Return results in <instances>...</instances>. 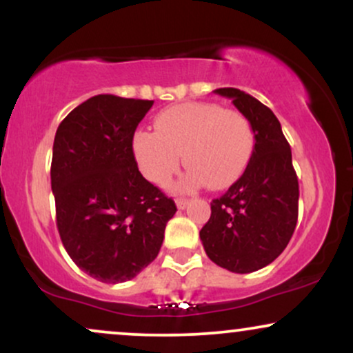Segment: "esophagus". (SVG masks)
Listing matches in <instances>:
<instances>
[{
  "instance_id": "1",
  "label": "esophagus",
  "mask_w": 353,
  "mask_h": 353,
  "mask_svg": "<svg viewBox=\"0 0 353 353\" xmlns=\"http://www.w3.org/2000/svg\"><path fill=\"white\" fill-rule=\"evenodd\" d=\"M189 199H185V197H177L176 199V205H177V209H185L189 205Z\"/></svg>"
}]
</instances>
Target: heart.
Here are the masks:
<instances>
[{"mask_svg": "<svg viewBox=\"0 0 353 353\" xmlns=\"http://www.w3.org/2000/svg\"><path fill=\"white\" fill-rule=\"evenodd\" d=\"M254 129L242 112L214 103H182L164 109L154 121V132L132 137V152L145 179L165 184L188 165L176 189L190 192L208 184L224 189L245 171L254 152Z\"/></svg>", "mask_w": 353, "mask_h": 353, "instance_id": "obj_1", "label": "heart"}]
</instances>
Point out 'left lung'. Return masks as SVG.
Here are the masks:
<instances>
[{
    "mask_svg": "<svg viewBox=\"0 0 353 353\" xmlns=\"http://www.w3.org/2000/svg\"><path fill=\"white\" fill-rule=\"evenodd\" d=\"M214 92L229 98L249 119L255 144L244 174L210 202V217L199 236L214 264L249 274L274 262L289 244L299 216V181L274 112L241 89Z\"/></svg>",
    "mask_w": 353,
    "mask_h": 353,
    "instance_id": "obj_1",
    "label": "left lung"
}]
</instances>
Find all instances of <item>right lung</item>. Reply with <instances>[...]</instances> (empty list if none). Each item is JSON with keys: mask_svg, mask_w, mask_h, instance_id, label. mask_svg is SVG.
Listing matches in <instances>:
<instances>
[{"mask_svg": "<svg viewBox=\"0 0 353 353\" xmlns=\"http://www.w3.org/2000/svg\"><path fill=\"white\" fill-rule=\"evenodd\" d=\"M154 101L92 96L54 136L56 224L76 265L99 282L134 279L159 254L176 204L137 169L132 137Z\"/></svg>", "mask_w": 353, "mask_h": 353, "instance_id": "add662e5", "label": "right lung"}]
</instances>
